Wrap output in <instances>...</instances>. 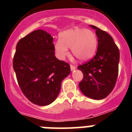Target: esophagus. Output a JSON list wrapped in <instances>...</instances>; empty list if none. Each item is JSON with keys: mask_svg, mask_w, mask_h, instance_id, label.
Here are the masks:
<instances>
[{"mask_svg": "<svg viewBox=\"0 0 132 132\" xmlns=\"http://www.w3.org/2000/svg\"><path fill=\"white\" fill-rule=\"evenodd\" d=\"M70 67H71V71H75V70L76 69V67L72 65H70Z\"/></svg>", "mask_w": 132, "mask_h": 132, "instance_id": "esophagus-1", "label": "esophagus"}]
</instances>
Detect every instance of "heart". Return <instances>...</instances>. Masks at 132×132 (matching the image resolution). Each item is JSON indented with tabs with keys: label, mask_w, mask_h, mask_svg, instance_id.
I'll return each mask as SVG.
<instances>
[{
	"label": "heart",
	"mask_w": 132,
	"mask_h": 132,
	"mask_svg": "<svg viewBox=\"0 0 132 132\" xmlns=\"http://www.w3.org/2000/svg\"><path fill=\"white\" fill-rule=\"evenodd\" d=\"M59 38L55 42L54 49L58 58L61 60L69 55L68 48H71L75 57L82 61L91 59L97 50V36L90 30L70 28L61 32Z\"/></svg>",
	"instance_id": "1"
}]
</instances>
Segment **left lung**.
<instances>
[{
	"label": "left lung",
	"mask_w": 132,
	"mask_h": 132,
	"mask_svg": "<svg viewBox=\"0 0 132 132\" xmlns=\"http://www.w3.org/2000/svg\"><path fill=\"white\" fill-rule=\"evenodd\" d=\"M90 26L96 30L97 52L90 61L77 67L83 73L79 88L87 97L102 100L111 93L116 84L120 52L113 38L107 32L94 26Z\"/></svg>",
	"instance_id": "left-lung-1"
}]
</instances>
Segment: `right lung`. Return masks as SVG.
<instances>
[{
    "instance_id": "add662e5",
    "label": "right lung",
    "mask_w": 132,
    "mask_h": 132,
    "mask_svg": "<svg viewBox=\"0 0 132 132\" xmlns=\"http://www.w3.org/2000/svg\"><path fill=\"white\" fill-rule=\"evenodd\" d=\"M53 37L38 30L20 39L13 68L18 85L32 103L47 106L57 98L61 82L71 72L70 65L55 56Z\"/></svg>"
}]
</instances>
